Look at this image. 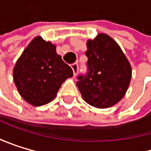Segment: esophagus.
<instances>
[{
	"label": "esophagus",
	"mask_w": 151,
	"mask_h": 151,
	"mask_svg": "<svg viewBox=\"0 0 151 151\" xmlns=\"http://www.w3.org/2000/svg\"><path fill=\"white\" fill-rule=\"evenodd\" d=\"M71 69H72L74 76H76V75L78 74V72H79V64L77 62L73 63V64H71Z\"/></svg>",
	"instance_id": "esophagus-1"
}]
</instances>
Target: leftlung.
<instances>
[{"instance_id": "obj_1", "label": "left lung", "mask_w": 151, "mask_h": 151, "mask_svg": "<svg viewBox=\"0 0 151 151\" xmlns=\"http://www.w3.org/2000/svg\"><path fill=\"white\" fill-rule=\"evenodd\" d=\"M87 73L79 75L77 86L84 101L105 109L118 103L129 88L131 67L120 47L109 35L100 33L87 42Z\"/></svg>"}]
</instances>
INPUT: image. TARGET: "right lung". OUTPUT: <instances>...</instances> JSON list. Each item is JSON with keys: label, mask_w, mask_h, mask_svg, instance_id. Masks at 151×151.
<instances>
[{"label": "right lung", "mask_w": 151, "mask_h": 151, "mask_svg": "<svg viewBox=\"0 0 151 151\" xmlns=\"http://www.w3.org/2000/svg\"><path fill=\"white\" fill-rule=\"evenodd\" d=\"M73 76L71 68L56 52V46L42 37L34 38L13 69L19 93L28 103L42 106L56 97L61 84Z\"/></svg>", "instance_id": "1"}]
</instances>
